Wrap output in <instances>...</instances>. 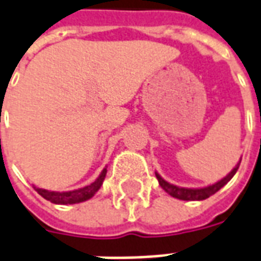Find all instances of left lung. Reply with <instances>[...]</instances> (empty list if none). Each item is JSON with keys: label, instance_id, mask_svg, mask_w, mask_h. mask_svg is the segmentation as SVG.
I'll use <instances>...</instances> for the list:
<instances>
[{"label": "left lung", "instance_id": "1", "mask_svg": "<svg viewBox=\"0 0 261 261\" xmlns=\"http://www.w3.org/2000/svg\"><path fill=\"white\" fill-rule=\"evenodd\" d=\"M240 163H241V160H240ZM238 167H240V164H237L236 168H234L226 178L222 179V180H219V182H216V184L212 185V186H208V188L202 189L178 188V186H174V185L166 182L159 174H156V178L157 180H159L160 186H162L170 196L175 197V198H179V200H186V201H200V200H205V198H208V197H211L212 194H215V193L218 192V190H220V189L223 188L224 185L227 184L228 180L236 175Z\"/></svg>", "mask_w": 261, "mask_h": 261}]
</instances>
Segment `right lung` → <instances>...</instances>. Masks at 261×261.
<instances>
[{"label":"right lung","instance_id":"obj_1","mask_svg":"<svg viewBox=\"0 0 261 261\" xmlns=\"http://www.w3.org/2000/svg\"><path fill=\"white\" fill-rule=\"evenodd\" d=\"M105 175H107V168L102 170L101 175L98 178L95 179L94 182L89 186H85L82 189H77V190H72V192H47L45 189H39V188H34L38 192V194L47 200V201L53 202V204H77V202L86 201L89 198L94 196L95 193L98 192V189L101 188V185L104 182Z\"/></svg>","mask_w":261,"mask_h":261}]
</instances>
